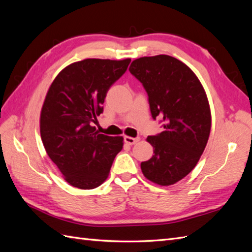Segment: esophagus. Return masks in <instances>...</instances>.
Wrapping results in <instances>:
<instances>
[{"label": "esophagus", "instance_id": "esophagus-1", "mask_svg": "<svg viewBox=\"0 0 252 252\" xmlns=\"http://www.w3.org/2000/svg\"><path fill=\"white\" fill-rule=\"evenodd\" d=\"M125 141L127 145H135L139 141V137H130V136H125Z\"/></svg>", "mask_w": 252, "mask_h": 252}]
</instances>
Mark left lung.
I'll use <instances>...</instances> for the list:
<instances>
[{
  "label": "left lung",
  "mask_w": 252,
  "mask_h": 252,
  "mask_svg": "<svg viewBox=\"0 0 252 252\" xmlns=\"http://www.w3.org/2000/svg\"><path fill=\"white\" fill-rule=\"evenodd\" d=\"M130 72L148 94L152 118L163 132L148 136L153 156L140 164L151 182L168 186L195 168L211 132V111L201 83L189 67L169 55L140 57Z\"/></svg>",
  "instance_id": "1"
}]
</instances>
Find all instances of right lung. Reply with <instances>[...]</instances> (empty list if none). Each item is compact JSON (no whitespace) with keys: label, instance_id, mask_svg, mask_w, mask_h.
<instances>
[{"label":"right lung","instance_id":"obj_1","mask_svg":"<svg viewBox=\"0 0 252 252\" xmlns=\"http://www.w3.org/2000/svg\"><path fill=\"white\" fill-rule=\"evenodd\" d=\"M131 60L87 59L69 64L48 90L40 114V135L49 158L74 188L93 189L108 177L124 138L99 134L92 122L103 113L113 84Z\"/></svg>","mask_w":252,"mask_h":252}]
</instances>
